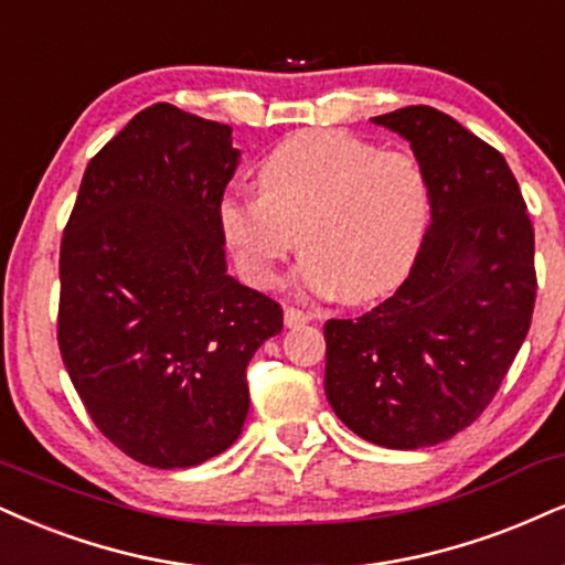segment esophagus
Returning a JSON list of instances; mask_svg holds the SVG:
<instances>
[{
    "instance_id": "34e87169",
    "label": "esophagus",
    "mask_w": 565,
    "mask_h": 565,
    "mask_svg": "<svg viewBox=\"0 0 565 565\" xmlns=\"http://www.w3.org/2000/svg\"><path fill=\"white\" fill-rule=\"evenodd\" d=\"M311 315H306L301 309H294V306H288L285 309V327H301V324H309L311 322Z\"/></svg>"
}]
</instances>
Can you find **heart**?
Instances as JSON below:
<instances>
[{
    "instance_id": "obj_1",
    "label": "heart",
    "mask_w": 565,
    "mask_h": 565,
    "mask_svg": "<svg viewBox=\"0 0 565 565\" xmlns=\"http://www.w3.org/2000/svg\"><path fill=\"white\" fill-rule=\"evenodd\" d=\"M429 214V180L414 157L340 130L285 138L259 164V191H227L217 206L243 280L271 288L280 262L301 246L298 290L351 303L406 280Z\"/></svg>"
}]
</instances>
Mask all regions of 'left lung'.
Returning a JSON list of instances; mask_svg holds the SVG:
<instances>
[{"label": "left lung", "instance_id": "1", "mask_svg": "<svg viewBox=\"0 0 565 565\" xmlns=\"http://www.w3.org/2000/svg\"><path fill=\"white\" fill-rule=\"evenodd\" d=\"M406 138L431 191L408 277L324 324V393L348 429L393 450L450 440L498 393L532 324L534 230L500 151L435 107L372 117Z\"/></svg>", "mask_w": 565, "mask_h": 565}]
</instances>
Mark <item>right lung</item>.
Masks as SVG:
<instances>
[{
  "label": "right lung",
  "instance_id": "obj_1",
  "mask_svg": "<svg viewBox=\"0 0 565 565\" xmlns=\"http://www.w3.org/2000/svg\"><path fill=\"white\" fill-rule=\"evenodd\" d=\"M230 125L146 107L90 159L60 248L57 340L104 437L154 469L238 440L246 366L282 309L227 275L217 206Z\"/></svg>",
  "mask_w": 565,
  "mask_h": 565
}]
</instances>
